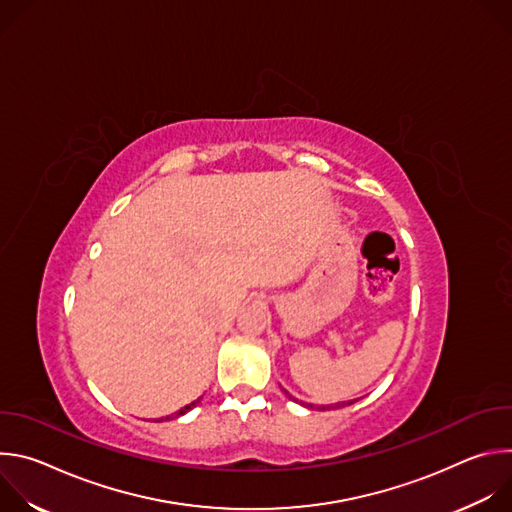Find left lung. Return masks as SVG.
I'll list each match as a JSON object with an SVG mask.
<instances>
[{"label":"left lung","mask_w":512,"mask_h":512,"mask_svg":"<svg viewBox=\"0 0 512 512\" xmlns=\"http://www.w3.org/2000/svg\"><path fill=\"white\" fill-rule=\"evenodd\" d=\"M285 393H287V391H285ZM287 395H289V393H287ZM289 399H294V397H291V395H289ZM294 401H298V399H294ZM354 401H356V399H354ZM354 401H344V403H336V405H328V407H334V409H340V407H346V405H352V403H354ZM308 407H314V405H308ZM322 409H326V407H322Z\"/></svg>","instance_id":"8db88e82"}]
</instances>
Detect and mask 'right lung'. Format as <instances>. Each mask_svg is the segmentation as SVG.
<instances>
[{
	"label": "right lung",
	"instance_id": "right-lung-1",
	"mask_svg": "<svg viewBox=\"0 0 512 512\" xmlns=\"http://www.w3.org/2000/svg\"><path fill=\"white\" fill-rule=\"evenodd\" d=\"M200 403V399H196V401H192V403H188V405H184L180 411H176V413H172V415H166V417H162V419H174V417H180V415H184V413H188L192 407H196ZM160 419V421H162Z\"/></svg>",
	"mask_w": 512,
	"mask_h": 512
}]
</instances>
